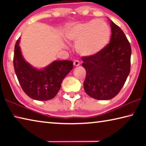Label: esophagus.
Listing matches in <instances>:
<instances>
[{"instance_id": "34e87169", "label": "esophagus", "mask_w": 146, "mask_h": 146, "mask_svg": "<svg viewBox=\"0 0 146 146\" xmlns=\"http://www.w3.org/2000/svg\"><path fill=\"white\" fill-rule=\"evenodd\" d=\"M73 64L75 66H78L79 65H80V62L77 60H75L73 62Z\"/></svg>"}]
</instances>
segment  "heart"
<instances>
[{"mask_svg":"<svg viewBox=\"0 0 146 146\" xmlns=\"http://www.w3.org/2000/svg\"><path fill=\"white\" fill-rule=\"evenodd\" d=\"M111 29L103 20H91L69 27L66 33L67 40L76 43V51L85 56L100 53L109 44Z\"/></svg>","mask_w":146,"mask_h":146,"instance_id":"heart-1","label":"heart"}]
</instances>
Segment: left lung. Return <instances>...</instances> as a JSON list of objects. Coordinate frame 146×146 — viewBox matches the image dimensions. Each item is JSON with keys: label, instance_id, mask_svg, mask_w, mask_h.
<instances>
[{"label": "left lung", "instance_id": "8db88e82", "mask_svg": "<svg viewBox=\"0 0 146 146\" xmlns=\"http://www.w3.org/2000/svg\"><path fill=\"white\" fill-rule=\"evenodd\" d=\"M110 26V44L97 55L82 57V66L86 71L84 88L90 97L97 100L114 98L130 72V44L120 27L111 20Z\"/></svg>", "mask_w": 146, "mask_h": 146}]
</instances>
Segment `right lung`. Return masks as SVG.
Returning <instances> with one entry per match:
<instances>
[{
    "label": "right lung",
    "mask_w": 146,
    "mask_h": 146,
    "mask_svg": "<svg viewBox=\"0 0 146 146\" xmlns=\"http://www.w3.org/2000/svg\"><path fill=\"white\" fill-rule=\"evenodd\" d=\"M20 40L21 37L15 46L13 66L22 89L32 99H52L60 90L64 78L72 70L73 61L55 60L38 70L24 58L19 46Z\"/></svg>",
    "instance_id": "right-lung-1"
}]
</instances>
